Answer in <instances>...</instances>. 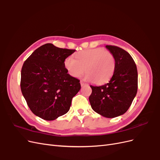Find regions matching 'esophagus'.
Returning a JSON list of instances; mask_svg holds the SVG:
<instances>
[{"instance_id": "34e87169", "label": "esophagus", "mask_w": 160, "mask_h": 160, "mask_svg": "<svg viewBox=\"0 0 160 160\" xmlns=\"http://www.w3.org/2000/svg\"><path fill=\"white\" fill-rule=\"evenodd\" d=\"M80 83H81V86H83V85H87V83H85V82H84L83 81H80Z\"/></svg>"}]
</instances>
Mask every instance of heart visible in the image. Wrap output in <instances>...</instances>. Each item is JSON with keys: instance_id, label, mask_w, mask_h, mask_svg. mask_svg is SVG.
Instances as JSON below:
<instances>
[{"instance_id": "1", "label": "heart", "mask_w": 160, "mask_h": 160, "mask_svg": "<svg viewBox=\"0 0 160 160\" xmlns=\"http://www.w3.org/2000/svg\"><path fill=\"white\" fill-rule=\"evenodd\" d=\"M64 65L72 77H79L85 68L87 79L93 81L97 84H103L108 81L114 73L115 59L110 51L103 48H96L77 52L75 59L71 56L67 57Z\"/></svg>"}]
</instances>
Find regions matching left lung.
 Wrapping results in <instances>:
<instances>
[{
    "mask_svg": "<svg viewBox=\"0 0 160 160\" xmlns=\"http://www.w3.org/2000/svg\"><path fill=\"white\" fill-rule=\"evenodd\" d=\"M115 59L114 73L109 83L92 86L89 102L92 109L103 117L113 118L128 110L138 91V70L133 58L126 51L106 45Z\"/></svg>",
    "mask_w": 160,
    "mask_h": 160,
    "instance_id": "1",
    "label": "left lung"
}]
</instances>
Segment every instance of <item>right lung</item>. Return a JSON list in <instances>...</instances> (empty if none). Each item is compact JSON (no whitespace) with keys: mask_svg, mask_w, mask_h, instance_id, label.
<instances>
[{"mask_svg":"<svg viewBox=\"0 0 160 160\" xmlns=\"http://www.w3.org/2000/svg\"><path fill=\"white\" fill-rule=\"evenodd\" d=\"M75 49L51 43L38 47L24 62L21 89L32 112L45 120H55L68 112L71 101L81 89L79 80L67 73V57Z\"/></svg>","mask_w":160,"mask_h":160,"instance_id":"right-lung-1","label":"right lung"}]
</instances>
